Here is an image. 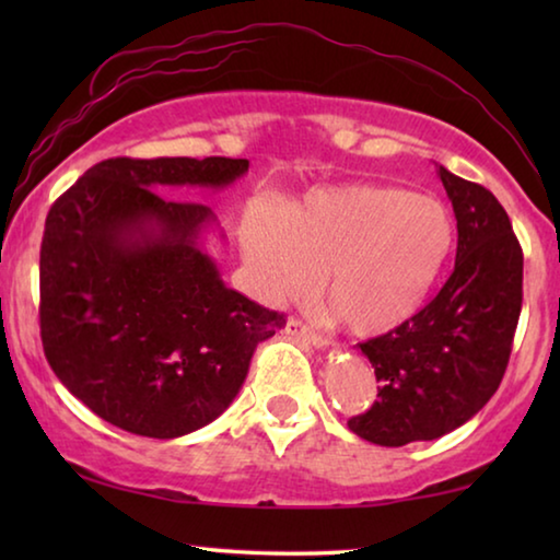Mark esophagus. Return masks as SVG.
Listing matches in <instances>:
<instances>
[{
  "mask_svg": "<svg viewBox=\"0 0 560 560\" xmlns=\"http://www.w3.org/2000/svg\"><path fill=\"white\" fill-rule=\"evenodd\" d=\"M283 330H287L289 336L306 340V343L316 346V348H328V346H330V340H328L324 334H318V330L308 328V326L303 324V320H299V318H289V320H287V328H283Z\"/></svg>",
  "mask_w": 560,
  "mask_h": 560,
  "instance_id": "esophagus-1",
  "label": "esophagus"
}]
</instances>
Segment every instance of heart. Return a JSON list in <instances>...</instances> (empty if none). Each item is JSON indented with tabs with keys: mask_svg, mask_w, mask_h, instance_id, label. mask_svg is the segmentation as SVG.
<instances>
[{
	"mask_svg": "<svg viewBox=\"0 0 560 560\" xmlns=\"http://www.w3.org/2000/svg\"><path fill=\"white\" fill-rule=\"evenodd\" d=\"M452 242V214L434 197L350 185L254 220L244 254L273 296L306 293L326 273L324 293L346 328L377 336L420 308Z\"/></svg>",
	"mask_w": 560,
	"mask_h": 560,
	"instance_id": "1",
	"label": "heart"
}]
</instances>
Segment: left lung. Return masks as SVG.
<instances>
[{"label": "left lung", "mask_w": 560, "mask_h": 560, "mask_svg": "<svg viewBox=\"0 0 560 560\" xmlns=\"http://www.w3.org/2000/svg\"><path fill=\"white\" fill-rule=\"evenodd\" d=\"M457 217V259L438 296L390 334L358 348L375 368L377 400L348 428L383 447L438 440L499 390L524 299V252L487 187L440 165Z\"/></svg>", "instance_id": "obj_1"}]
</instances>
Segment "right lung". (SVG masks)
<instances>
[{
    "instance_id": "right-lung-1",
    "label": "right lung",
    "mask_w": 560,
    "mask_h": 560,
    "mask_svg": "<svg viewBox=\"0 0 560 560\" xmlns=\"http://www.w3.org/2000/svg\"><path fill=\"white\" fill-rule=\"evenodd\" d=\"M234 158H110L51 205L39 259L44 355L69 393L116 428L173 440L240 393L287 316L226 289L200 236L207 205L163 185L226 187Z\"/></svg>"
}]
</instances>
